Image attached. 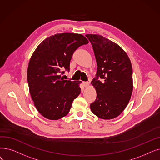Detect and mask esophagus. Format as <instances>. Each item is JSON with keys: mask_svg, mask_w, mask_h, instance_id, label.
Instances as JSON below:
<instances>
[{"mask_svg": "<svg viewBox=\"0 0 160 160\" xmlns=\"http://www.w3.org/2000/svg\"><path fill=\"white\" fill-rule=\"evenodd\" d=\"M82 84H83V86H84L85 88L88 87L89 85V83L88 82H84L82 83Z\"/></svg>", "mask_w": 160, "mask_h": 160, "instance_id": "obj_1", "label": "esophagus"}]
</instances>
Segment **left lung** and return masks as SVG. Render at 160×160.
<instances>
[{
	"label": "left lung",
	"mask_w": 160,
	"mask_h": 160,
	"mask_svg": "<svg viewBox=\"0 0 160 160\" xmlns=\"http://www.w3.org/2000/svg\"><path fill=\"white\" fill-rule=\"evenodd\" d=\"M91 42L97 65L94 86L96 100L90 105L92 112L104 120L118 116L128 105L133 92V69L122 48L99 34H86ZM103 79L101 82L98 80Z\"/></svg>",
	"instance_id": "left-lung-1"
}]
</instances>
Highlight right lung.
<instances>
[{
    "label": "right lung",
    "instance_id": "1",
    "mask_svg": "<svg viewBox=\"0 0 160 160\" xmlns=\"http://www.w3.org/2000/svg\"><path fill=\"white\" fill-rule=\"evenodd\" d=\"M88 42L81 34L59 33L46 38L33 52L27 81L34 105L46 118L57 120L65 116L80 95L81 81L65 80L60 73L70 70L74 52Z\"/></svg>",
    "mask_w": 160,
    "mask_h": 160
}]
</instances>
